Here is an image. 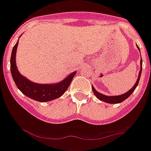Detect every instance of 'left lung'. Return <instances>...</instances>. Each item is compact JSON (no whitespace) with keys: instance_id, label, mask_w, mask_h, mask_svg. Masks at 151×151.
Masks as SVG:
<instances>
[{"instance_id":"1","label":"left lung","mask_w":151,"mask_h":151,"mask_svg":"<svg viewBox=\"0 0 151 151\" xmlns=\"http://www.w3.org/2000/svg\"><path fill=\"white\" fill-rule=\"evenodd\" d=\"M137 48H138V49L139 50V48L138 46H137ZM140 65H141V69H140V71H139V74L138 79H137V82H136V83H135V85L134 86V87H133L131 90L128 91L127 93H124V94H122V95H119V96H105V95H104V94H102V93H100L99 92L96 91L95 90L94 88H93V86H92V91H93V93L95 94V96H96L98 99H100L101 101H103V102H107V103L116 104V103H120V102H123L125 99H126L127 98L129 97L130 95H131V93L134 91V90H135V88H137V86H138L139 81V79H140V76H141V74H142V59H141V62H140Z\"/></svg>"}]
</instances>
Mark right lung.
I'll return each mask as SVG.
<instances>
[{
  "label": "right lung",
  "instance_id": "obj_1",
  "mask_svg": "<svg viewBox=\"0 0 151 151\" xmlns=\"http://www.w3.org/2000/svg\"><path fill=\"white\" fill-rule=\"evenodd\" d=\"M18 41L13 47L10 59L12 76L19 90L28 97L38 102H48L62 96L70 86L76 71L70 74L63 81L56 84H37L32 83L19 73L15 63L16 51Z\"/></svg>",
  "mask_w": 151,
  "mask_h": 151
}]
</instances>
